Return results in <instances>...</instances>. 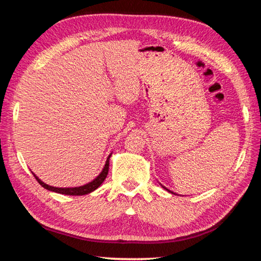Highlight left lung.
Returning a JSON list of instances; mask_svg holds the SVG:
<instances>
[{"label":"left lung","instance_id":"obj_1","mask_svg":"<svg viewBox=\"0 0 261 261\" xmlns=\"http://www.w3.org/2000/svg\"><path fill=\"white\" fill-rule=\"evenodd\" d=\"M161 186H162V185H161ZM162 187H163V188H164V189H165V190H167V191H168V192H171V193H173V192H172V191H171V190H168V189H167V188H165V187H164V186H162Z\"/></svg>","mask_w":261,"mask_h":261}]
</instances>
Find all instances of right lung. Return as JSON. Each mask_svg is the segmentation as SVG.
<instances>
[{"label":"right lung","mask_w":261,"mask_h":261,"mask_svg":"<svg viewBox=\"0 0 261 261\" xmlns=\"http://www.w3.org/2000/svg\"><path fill=\"white\" fill-rule=\"evenodd\" d=\"M112 156V152L109 155L105 163V166L101 172L98 174V176H96L93 181L87 183L85 186H80V187H74V188H58V187H52L48 186L44 183L40 178H38V176H36V174H34L36 180L38 181V183L43 188H45L46 190L48 191H53L56 193H61V195H66V196H84V195H88V193L95 191L97 188L100 187L101 183L104 182V180L106 178L107 174H109V167H110V158Z\"/></svg>","instance_id":"right-lung-1"}]
</instances>
